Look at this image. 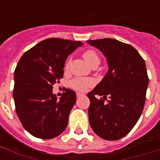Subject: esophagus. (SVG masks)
Here are the masks:
<instances>
[{
  "label": "esophagus",
  "instance_id": "1",
  "mask_svg": "<svg viewBox=\"0 0 160 160\" xmlns=\"http://www.w3.org/2000/svg\"><path fill=\"white\" fill-rule=\"evenodd\" d=\"M83 94H80V93H77V94H76V96H77L78 98L79 97H81V96H83Z\"/></svg>",
  "mask_w": 160,
  "mask_h": 160
}]
</instances>
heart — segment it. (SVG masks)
<instances>
[{
    "label": "heart",
    "instance_id": "heart-1",
    "mask_svg": "<svg viewBox=\"0 0 160 160\" xmlns=\"http://www.w3.org/2000/svg\"><path fill=\"white\" fill-rule=\"evenodd\" d=\"M83 58L88 65L91 66L93 65H99L100 62V58L96 52L93 50H88L85 51L83 54ZM70 65V61L68 60L67 62L65 63V69H68ZM93 80L90 79H75L72 81V86L75 88V90H80V91H85L89 87L93 85Z\"/></svg>",
    "mask_w": 160,
    "mask_h": 160
}]
</instances>
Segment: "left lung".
Listing matches in <instances>:
<instances>
[{
  "label": "left lung",
  "mask_w": 160,
  "mask_h": 160,
  "mask_svg": "<svg viewBox=\"0 0 160 160\" xmlns=\"http://www.w3.org/2000/svg\"><path fill=\"white\" fill-rule=\"evenodd\" d=\"M87 43L102 52L109 67L105 77L87 95L89 122L98 136L117 140L134 128L144 109L149 85L145 62L133 46L114 39ZM97 95L103 99H98Z\"/></svg>",
  "instance_id": "obj_1"
}]
</instances>
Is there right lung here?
<instances>
[{"label": "right lung", "mask_w": 160, "mask_h": 160, "mask_svg": "<svg viewBox=\"0 0 160 160\" xmlns=\"http://www.w3.org/2000/svg\"><path fill=\"white\" fill-rule=\"evenodd\" d=\"M82 46L80 41L50 38L30 49L19 60L14 74L13 98L16 114L31 135L53 139L67 127L76 102L75 92L66 89L58 100L52 90L63 77L68 55Z\"/></svg>", "instance_id": "1"}]
</instances>
